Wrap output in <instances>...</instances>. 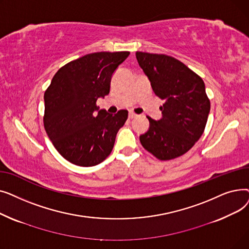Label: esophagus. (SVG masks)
<instances>
[{"mask_svg":"<svg viewBox=\"0 0 249 249\" xmlns=\"http://www.w3.org/2000/svg\"><path fill=\"white\" fill-rule=\"evenodd\" d=\"M137 115L133 112H129V119H133V118H135Z\"/></svg>","mask_w":249,"mask_h":249,"instance_id":"34e87169","label":"esophagus"}]
</instances>
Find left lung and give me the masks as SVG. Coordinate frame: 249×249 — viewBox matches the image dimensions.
<instances>
[{
    "mask_svg": "<svg viewBox=\"0 0 249 249\" xmlns=\"http://www.w3.org/2000/svg\"><path fill=\"white\" fill-rule=\"evenodd\" d=\"M136 58L154 94L164 101L160 120L147 116L149 128L140 135L141 144L160 160L178 158L194 146L206 127L210 101L205 84L172 56L137 51Z\"/></svg>",
    "mask_w": 249,
    "mask_h": 249,
    "instance_id": "left-lung-1",
    "label": "left lung"
}]
</instances>
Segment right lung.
Wrapping results in <instances>:
<instances>
[{
    "label": "right lung",
    "mask_w": 249,
    "mask_h": 249,
    "mask_svg": "<svg viewBox=\"0 0 249 249\" xmlns=\"http://www.w3.org/2000/svg\"><path fill=\"white\" fill-rule=\"evenodd\" d=\"M130 52H95L58 70L44 94V128L56 150L70 162L94 166L111 153L127 110L109 114L96 106L110 93L111 78Z\"/></svg>",
    "instance_id": "right-lung-1"
}]
</instances>
